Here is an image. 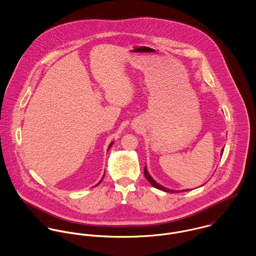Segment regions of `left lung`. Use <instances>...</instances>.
I'll use <instances>...</instances> for the list:
<instances>
[{
	"label": "left lung",
	"mask_w": 256,
	"mask_h": 256,
	"mask_svg": "<svg viewBox=\"0 0 256 256\" xmlns=\"http://www.w3.org/2000/svg\"><path fill=\"white\" fill-rule=\"evenodd\" d=\"M222 152H224V148L222 150ZM144 174H145V178H146V180H148V182L150 183L154 187H156V188H158V189H160V190H162V191H164V192H170V193H174V192H182V191H180V190L176 191V190H172V189L166 188V187L162 186L160 184L156 182L152 178V176L148 174V170H146V166H145V170H144ZM185 191H188V190H185Z\"/></svg>",
	"instance_id": "obj_1"
}]
</instances>
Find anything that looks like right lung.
Wrapping results in <instances>:
<instances>
[{"label":"right lung","mask_w":256,"mask_h":256,"mask_svg":"<svg viewBox=\"0 0 256 256\" xmlns=\"http://www.w3.org/2000/svg\"><path fill=\"white\" fill-rule=\"evenodd\" d=\"M111 146H112V143H111V144H110V146H108V150H110V148ZM102 178H104V176H102ZM102 180H100V182L98 183V184H96V185H98V184H100V183L102 182Z\"/></svg>","instance_id":"obj_1"}]
</instances>
